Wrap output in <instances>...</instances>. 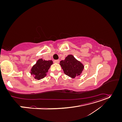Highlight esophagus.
<instances>
[{
  "mask_svg": "<svg viewBox=\"0 0 122 122\" xmlns=\"http://www.w3.org/2000/svg\"><path fill=\"white\" fill-rule=\"evenodd\" d=\"M54 62H55V63H59V62H60V60H54Z\"/></svg>",
  "mask_w": 122,
  "mask_h": 122,
  "instance_id": "esophagus-1",
  "label": "esophagus"
}]
</instances>
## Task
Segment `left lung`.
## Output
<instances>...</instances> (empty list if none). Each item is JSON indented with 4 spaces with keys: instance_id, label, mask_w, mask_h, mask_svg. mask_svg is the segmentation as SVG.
Wrapping results in <instances>:
<instances>
[{
    "instance_id": "obj_1",
    "label": "left lung",
    "mask_w": 122,
    "mask_h": 122,
    "mask_svg": "<svg viewBox=\"0 0 122 122\" xmlns=\"http://www.w3.org/2000/svg\"><path fill=\"white\" fill-rule=\"evenodd\" d=\"M60 65L65 74L73 78L79 75L84 68L83 65L72 55H68L65 60L61 61Z\"/></svg>"
}]
</instances>
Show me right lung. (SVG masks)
<instances>
[{"mask_svg": "<svg viewBox=\"0 0 122 122\" xmlns=\"http://www.w3.org/2000/svg\"><path fill=\"white\" fill-rule=\"evenodd\" d=\"M53 64L52 61H44L39 59L36 65L31 70V74L35 76V79H41L45 77L51 65Z\"/></svg>", "mask_w": 122, "mask_h": 122, "instance_id": "1", "label": "right lung"}]
</instances>
